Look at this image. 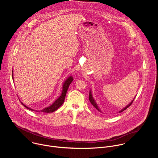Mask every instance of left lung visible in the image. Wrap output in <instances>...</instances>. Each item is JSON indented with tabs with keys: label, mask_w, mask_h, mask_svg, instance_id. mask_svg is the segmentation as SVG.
Returning <instances> with one entry per match:
<instances>
[{
	"label": "left lung",
	"mask_w": 158,
	"mask_h": 158,
	"mask_svg": "<svg viewBox=\"0 0 158 158\" xmlns=\"http://www.w3.org/2000/svg\"><path fill=\"white\" fill-rule=\"evenodd\" d=\"M89 100H90V103H91V104L98 110V111H99L100 112H101V111H100V108L98 107V106H97V104L95 103V100H94V98L92 97V93H91V91H90V93H89ZM134 99L133 100V101L129 104V105H128L126 107H125L124 109H123L122 110H121L120 111H119V113H121V112H123V111H124V110H126L127 108H129L131 105H132V103H133V102H134Z\"/></svg>",
	"instance_id": "1"
}]
</instances>
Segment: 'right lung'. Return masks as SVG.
<instances>
[{
	"label": "right lung",
	"mask_w": 158,
	"mask_h": 158,
	"mask_svg": "<svg viewBox=\"0 0 158 158\" xmlns=\"http://www.w3.org/2000/svg\"><path fill=\"white\" fill-rule=\"evenodd\" d=\"M12 77H13V71H12ZM73 81V78L70 76L69 77H68L66 81L64 82L63 85V91H62V94L61 95V96L50 106L47 107V108H44V110H41L40 111L42 112V113H52V112H54L55 111H56L57 109H58L61 105L63 103L64 101V99H65V97H66V92L68 91V87L70 85V84L72 82V81ZM23 104V103H22ZM26 108H27L28 110H33L29 108H28L27 106H26V105H23Z\"/></svg>",
	"instance_id": "right-lung-1"
}]
</instances>
